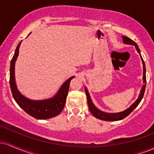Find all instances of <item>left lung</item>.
<instances>
[{
	"instance_id": "left-lung-1",
	"label": "left lung",
	"mask_w": 154,
	"mask_h": 154,
	"mask_svg": "<svg viewBox=\"0 0 154 154\" xmlns=\"http://www.w3.org/2000/svg\"><path fill=\"white\" fill-rule=\"evenodd\" d=\"M122 39L124 43L126 44H129V45H133L135 46V48L137 49V51L139 53L140 55V49L137 45L136 44L135 41L131 40L130 38H129L128 37L126 36H122ZM141 56V55H140ZM141 59H142L143 61V82L145 83V85L143 86L142 90L140 91V94L138 98H137V100L132 105L130 106L129 109H127V110L122 111V112L120 113H116V114H107V113H104L98 110V109L95 107V106L93 105V103H92V100L91 99V97H90L89 93H88L87 88H85V93H86V96H87V100H88V106H89V109L91 111V114H93L95 117H96L97 119H99L100 120H104V121H118V120H121L125 119V117H127L130 113L132 112L134 109H135L136 107L138 106V104L140 103V102L142 100L143 97L144 95V93H145V90H146V66H145V63L143 59H142L141 57Z\"/></svg>"
}]
</instances>
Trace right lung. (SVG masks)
<instances>
[{
  "instance_id": "1",
  "label": "right lung",
  "mask_w": 154,
  "mask_h": 154,
  "mask_svg": "<svg viewBox=\"0 0 154 154\" xmlns=\"http://www.w3.org/2000/svg\"><path fill=\"white\" fill-rule=\"evenodd\" d=\"M22 42V41H21ZM21 42L17 45L10 66V87L12 95L17 104L29 115L38 119H46L58 116L64 108L70 82L74 77H70L63 84L59 91L53 98L45 100H31L21 95L15 82V61L19 55V48Z\"/></svg>"
}]
</instances>
